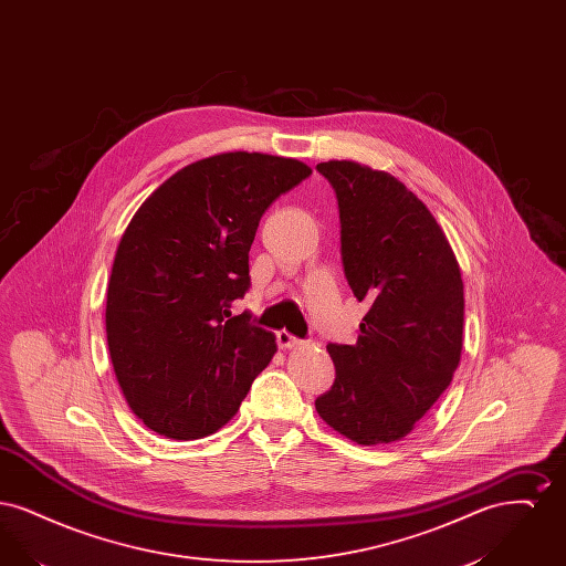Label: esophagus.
Instances as JSON below:
<instances>
[{"label":"esophagus","mask_w":566,"mask_h":566,"mask_svg":"<svg viewBox=\"0 0 566 566\" xmlns=\"http://www.w3.org/2000/svg\"><path fill=\"white\" fill-rule=\"evenodd\" d=\"M275 337H277V346L284 348V350H286V348H298V346L303 344L301 339H296L295 335H291L289 331H277Z\"/></svg>","instance_id":"esophagus-1"}]
</instances>
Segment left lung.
<instances>
[{
	"mask_svg": "<svg viewBox=\"0 0 566 566\" xmlns=\"http://www.w3.org/2000/svg\"><path fill=\"white\" fill-rule=\"evenodd\" d=\"M316 169L337 195L352 293L371 305L354 346H326L337 376L316 411L358 446L392 443L413 431L460 363L457 254L429 208L388 171L356 161Z\"/></svg>",
	"mask_w": 566,
	"mask_h": 566,
	"instance_id": "left-lung-1",
	"label": "left lung"
}]
</instances>
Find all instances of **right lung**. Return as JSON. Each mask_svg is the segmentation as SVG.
<instances>
[{
	"mask_svg": "<svg viewBox=\"0 0 566 566\" xmlns=\"http://www.w3.org/2000/svg\"><path fill=\"white\" fill-rule=\"evenodd\" d=\"M312 174L296 159L220 153L167 178L114 254L106 335L135 416L167 439H201L240 409L277 352L275 335L231 316L250 286L261 216Z\"/></svg>",
	"mask_w": 566,
	"mask_h": 566,
	"instance_id": "right-lung-1",
	"label": "right lung"
}]
</instances>
